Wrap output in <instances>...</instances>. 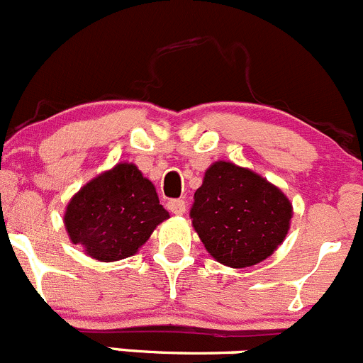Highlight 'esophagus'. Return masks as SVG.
<instances>
[{"label": "esophagus", "instance_id": "obj_1", "mask_svg": "<svg viewBox=\"0 0 363 363\" xmlns=\"http://www.w3.org/2000/svg\"><path fill=\"white\" fill-rule=\"evenodd\" d=\"M168 208H170V212H174V214L182 216L186 212V208H188V203L181 199L170 200V202H168Z\"/></svg>", "mask_w": 363, "mask_h": 363}]
</instances>
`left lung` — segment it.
Wrapping results in <instances>:
<instances>
[{
  "instance_id": "obj_1",
  "label": "left lung",
  "mask_w": 363,
  "mask_h": 363,
  "mask_svg": "<svg viewBox=\"0 0 363 363\" xmlns=\"http://www.w3.org/2000/svg\"><path fill=\"white\" fill-rule=\"evenodd\" d=\"M191 221L214 259L233 269L256 265L290 230V200L262 175L230 161L207 168L196 189Z\"/></svg>"
}]
</instances>
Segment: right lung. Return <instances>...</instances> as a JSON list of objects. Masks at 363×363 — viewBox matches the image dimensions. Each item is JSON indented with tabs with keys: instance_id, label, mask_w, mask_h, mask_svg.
Segmentation results:
<instances>
[{
	"instance_id": "right-lung-1",
	"label": "right lung",
	"mask_w": 363,
	"mask_h": 363,
	"mask_svg": "<svg viewBox=\"0 0 363 363\" xmlns=\"http://www.w3.org/2000/svg\"><path fill=\"white\" fill-rule=\"evenodd\" d=\"M168 218L152 182L133 163H117L73 195L65 226L91 258L117 262L135 255Z\"/></svg>"
}]
</instances>
